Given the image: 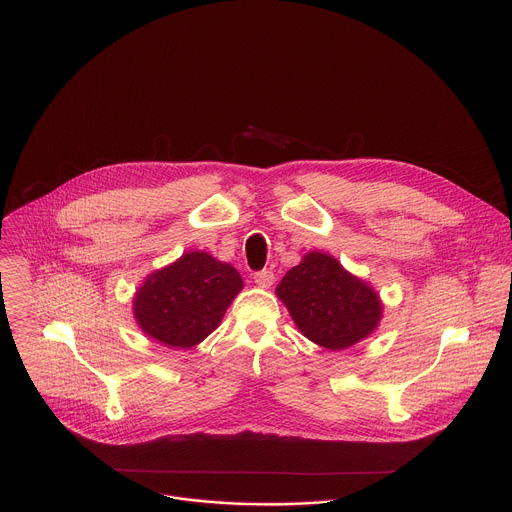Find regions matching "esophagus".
Segmentation results:
<instances>
[{
	"label": "esophagus",
	"mask_w": 512,
	"mask_h": 512,
	"mask_svg": "<svg viewBox=\"0 0 512 512\" xmlns=\"http://www.w3.org/2000/svg\"><path fill=\"white\" fill-rule=\"evenodd\" d=\"M254 282H256L258 286H262V288H268V286L274 284V272H272L270 268L260 270V272L254 274Z\"/></svg>",
	"instance_id": "obj_1"
}]
</instances>
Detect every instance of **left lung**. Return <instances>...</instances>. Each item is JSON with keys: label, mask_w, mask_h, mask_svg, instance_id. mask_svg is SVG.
<instances>
[{"label": "left lung", "mask_w": 512, "mask_h": 512, "mask_svg": "<svg viewBox=\"0 0 512 512\" xmlns=\"http://www.w3.org/2000/svg\"><path fill=\"white\" fill-rule=\"evenodd\" d=\"M276 294L300 332L328 350L366 338L382 316L376 292L320 252L306 254L302 264L288 270Z\"/></svg>", "instance_id": "obj_1"}]
</instances>
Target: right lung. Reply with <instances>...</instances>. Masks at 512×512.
I'll return each instance as SVG.
<instances>
[{"label": "right lung", "instance_id": "add662e5", "mask_svg": "<svg viewBox=\"0 0 512 512\" xmlns=\"http://www.w3.org/2000/svg\"><path fill=\"white\" fill-rule=\"evenodd\" d=\"M242 286L230 264L190 252L144 282L134 314L148 336L170 348H190L216 330Z\"/></svg>", "mask_w": 512, "mask_h": 512}]
</instances>
